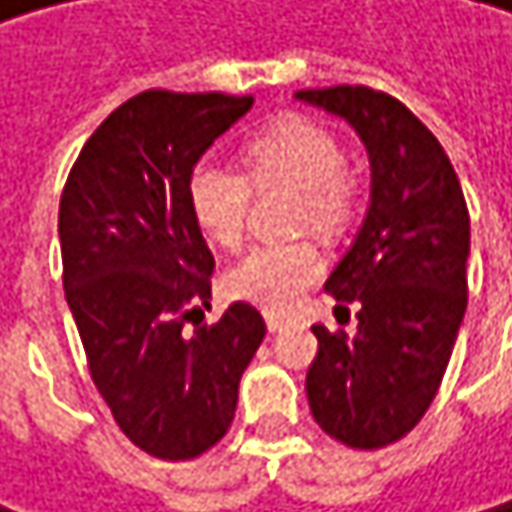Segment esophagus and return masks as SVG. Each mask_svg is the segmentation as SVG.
I'll use <instances>...</instances> for the list:
<instances>
[{
	"mask_svg": "<svg viewBox=\"0 0 512 512\" xmlns=\"http://www.w3.org/2000/svg\"><path fill=\"white\" fill-rule=\"evenodd\" d=\"M290 323V317H284V314H274V311H268L265 314V326H268V332H280Z\"/></svg>",
	"mask_w": 512,
	"mask_h": 512,
	"instance_id": "obj_1",
	"label": "esophagus"
}]
</instances>
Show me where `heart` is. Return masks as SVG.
Listing matches in <instances>:
<instances>
[{"mask_svg": "<svg viewBox=\"0 0 512 512\" xmlns=\"http://www.w3.org/2000/svg\"><path fill=\"white\" fill-rule=\"evenodd\" d=\"M241 170L222 161H201L189 173L186 198L201 232L222 250H238L247 232L250 183L299 189L296 222L323 235L351 219L357 186L345 167L339 140L305 115H280L244 149ZM323 274V256L311 241L262 244L228 271V293L265 311H290Z\"/></svg>", "mask_w": 512, "mask_h": 512, "instance_id": "b5f03b06", "label": "heart"}]
</instances>
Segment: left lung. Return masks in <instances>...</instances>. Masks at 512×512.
<instances>
[{
  "instance_id": "left-lung-1",
  "label": "left lung",
  "mask_w": 512,
  "mask_h": 512,
  "mask_svg": "<svg viewBox=\"0 0 512 512\" xmlns=\"http://www.w3.org/2000/svg\"><path fill=\"white\" fill-rule=\"evenodd\" d=\"M296 100L348 121L372 176L360 232L323 284L336 308L360 305L357 332L311 326L305 391L332 440L381 449L406 437L440 391L467 311L470 216L449 155L400 100L363 85Z\"/></svg>"
}]
</instances>
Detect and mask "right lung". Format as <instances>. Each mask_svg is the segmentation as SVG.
<instances>
[{
  "mask_svg": "<svg viewBox=\"0 0 512 512\" xmlns=\"http://www.w3.org/2000/svg\"><path fill=\"white\" fill-rule=\"evenodd\" d=\"M250 106L253 97L143 91L91 134L60 198L63 290L91 378L124 437L164 461L198 458L225 437L265 339L247 302L186 329L213 271L186 183Z\"/></svg>",
  "mask_w": 512,
  "mask_h": 512,
  "instance_id": "1",
  "label": "right lung"
}]
</instances>
